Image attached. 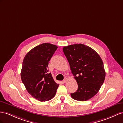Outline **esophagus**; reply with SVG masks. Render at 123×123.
<instances>
[{
	"label": "esophagus",
	"instance_id": "34e87169",
	"mask_svg": "<svg viewBox=\"0 0 123 123\" xmlns=\"http://www.w3.org/2000/svg\"><path fill=\"white\" fill-rule=\"evenodd\" d=\"M67 78H65V79L62 81V82L63 83H65L67 82Z\"/></svg>",
	"mask_w": 123,
	"mask_h": 123
}]
</instances>
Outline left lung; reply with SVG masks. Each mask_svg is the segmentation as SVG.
Listing matches in <instances>:
<instances>
[{"instance_id": "8db88e82", "label": "left lung", "mask_w": 123, "mask_h": 123, "mask_svg": "<svg viewBox=\"0 0 123 123\" xmlns=\"http://www.w3.org/2000/svg\"><path fill=\"white\" fill-rule=\"evenodd\" d=\"M63 50L78 84L76 92L71 93L72 98L80 101L91 99L105 79L102 60L93 49L81 43L65 46Z\"/></svg>"}]
</instances>
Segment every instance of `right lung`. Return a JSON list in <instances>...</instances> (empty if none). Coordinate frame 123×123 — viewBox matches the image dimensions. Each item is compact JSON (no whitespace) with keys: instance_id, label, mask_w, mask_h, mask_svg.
<instances>
[{"instance_id":"obj_1","label":"right lung","mask_w":123,"mask_h":123,"mask_svg":"<svg viewBox=\"0 0 123 123\" xmlns=\"http://www.w3.org/2000/svg\"><path fill=\"white\" fill-rule=\"evenodd\" d=\"M57 48L51 43L40 44L28 52L23 61L22 81L27 92L40 101L52 99L59 86L48 72L49 61Z\"/></svg>"}]
</instances>
